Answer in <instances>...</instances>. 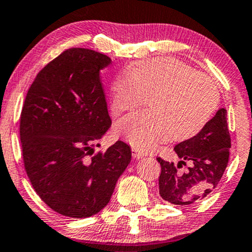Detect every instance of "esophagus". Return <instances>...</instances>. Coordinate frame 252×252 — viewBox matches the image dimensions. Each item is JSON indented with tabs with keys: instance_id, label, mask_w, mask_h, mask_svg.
Instances as JSON below:
<instances>
[{
	"instance_id": "1",
	"label": "esophagus",
	"mask_w": 252,
	"mask_h": 252,
	"mask_svg": "<svg viewBox=\"0 0 252 252\" xmlns=\"http://www.w3.org/2000/svg\"><path fill=\"white\" fill-rule=\"evenodd\" d=\"M144 153H142L141 150L136 149V148H132V157H134L135 159H139L142 158V157H144Z\"/></svg>"
}]
</instances>
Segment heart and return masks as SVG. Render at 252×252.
I'll return each instance as SVG.
<instances>
[{
    "label": "heart",
    "mask_w": 252,
    "mask_h": 252,
    "mask_svg": "<svg viewBox=\"0 0 252 252\" xmlns=\"http://www.w3.org/2000/svg\"><path fill=\"white\" fill-rule=\"evenodd\" d=\"M115 115L148 102L151 108L130 114L117 131L132 147L151 150L174 137L186 141L202 131L220 103L215 82L191 65L174 59L141 61L111 84Z\"/></svg>",
    "instance_id": "obj_1"
}]
</instances>
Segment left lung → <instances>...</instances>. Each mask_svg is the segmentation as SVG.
<instances>
[{"label":"left lung","instance_id":"obj_1","mask_svg":"<svg viewBox=\"0 0 252 252\" xmlns=\"http://www.w3.org/2000/svg\"><path fill=\"white\" fill-rule=\"evenodd\" d=\"M230 148L226 110L220 109L199 134L174 148L181 158L177 166L157 157L160 164V197L176 205H191L207 198L225 171ZM187 161L190 163L187 170L178 171Z\"/></svg>","mask_w":252,"mask_h":252}]
</instances>
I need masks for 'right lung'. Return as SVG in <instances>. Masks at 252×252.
<instances>
[{
	"label": "right lung",
	"mask_w": 252,
	"mask_h": 252,
	"mask_svg": "<svg viewBox=\"0 0 252 252\" xmlns=\"http://www.w3.org/2000/svg\"><path fill=\"white\" fill-rule=\"evenodd\" d=\"M110 62L95 50L65 49L36 75L24 99V169L39 198L63 216L101 211L131 160L123 141L94 154L111 126L101 80Z\"/></svg>",
	"instance_id": "right-lung-1"
}]
</instances>
